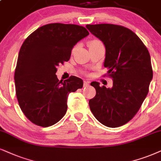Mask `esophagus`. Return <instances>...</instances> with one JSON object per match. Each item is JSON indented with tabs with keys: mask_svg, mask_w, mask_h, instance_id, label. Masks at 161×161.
Here are the masks:
<instances>
[{
	"mask_svg": "<svg viewBox=\"0 0 161 161\" xmlns=\"http://www.w3.org/2000/svg\"><path fill=\"white\" fill-rule=\"evenodd\" d=\"M89 83H90V82H88V81H84V84H83V85H84V87H86L87 86V85H89Z\"/></svg>",
	"mask_w": 161,
	"mask_h": 161,
	"instance_id": "1",
	"label": "esophagus"
}]
</instances>
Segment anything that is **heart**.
Segmentation results:
<instances>
[{
    "label": "heart",
    "instance_id": "1",
    "mask_svg": "<svg viewBox=\"0 0 161 161\" xmlns=\"http://www.w3.org/2000/svg\"><path fill=\"white\" fill-rule=\"evenodd\" d=\"M100 44H102V42L99 40H98V39L91 40V41H90V42H88L89 47H93V46L100 45Z\"/></svg>",
    "mask_w": 161,
    "mask_h": 161
}]
</instances>
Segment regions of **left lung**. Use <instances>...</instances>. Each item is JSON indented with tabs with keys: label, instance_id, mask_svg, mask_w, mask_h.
<instances>
[{
	"label": "left lung",
	"instance_id": "left-lung-1",
	"mask_svg": "<svg viewBox=\"0 0 161 161\" xmlns=\"http://www.w3.org/2000/svg\"><path fill=\"white\" fill-rule=\"evenodd\" d=\"M86 27L104 44V66L113 80L111 88L91 83L96 96L89 100V106L103 125L119 127L135 117L148 94L153 76L150 54L135 32L123 26L101 24Z\"/></svg>",
	"mask_w": 161,
	"mask_h": 161
}]
</instances>
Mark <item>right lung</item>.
Listing matches in <instances>:
<instances>
[{"instance_id":"1","label":"right lung","mask_w":161,"mask_h":161,"mask_svg":"<svg viewBox=\"0 0 161 161\" xmlns=\"http://www.w3.org/2000/svg\"><path fill=\"white\" fill-rule=\"evenodd\" d=\"M88 35L84 26L54 23L38 28L24 42L14 79L18 104L32 123L48 127L66 114L68 94L82 88L83 81L74 76L59 81L57 67L69 61L75 44Z\"/></svg>"}]
</instances>
